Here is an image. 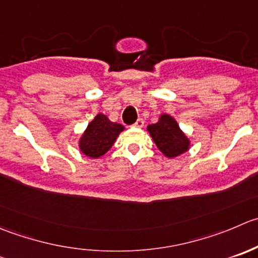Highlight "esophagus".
<instances>
[{"label": "esophagus", "mask_w": 258, "mask_h": 258, "mask_svg": "<svg viewBox=\"0 0 258 258\" xmlns=\"http://www.w3.org/2000/svg\"><path fill=\"white\" fill-rule=\"evenodd\" d=\"M134 127L135 128H142V127H144V119H137L136 123H134Z\"/></svg>", "instance_id": "esophagus-1"}]
</instances>
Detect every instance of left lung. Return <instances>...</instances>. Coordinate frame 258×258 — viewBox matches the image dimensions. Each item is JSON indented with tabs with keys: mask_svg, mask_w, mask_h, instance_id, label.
Masks as SVG:
<instances>
[{
	"mask_svg": "<svg viewBox=\"0 0 258 258\" xmlns=\"http://www.w3.org/2000/svg\"><path fill=\"white\" fill-rule=\"evenodd\" d=\"M147 132L167 159L180 156L190 149V140L180 128L176 119L167 113L160 114L156 123L149 124Z\"/></svg>",
	"mask_w": 258,
	"mask_h": 258,
	"instance_id": "left-lung-1",
	"label": "left lung"
}]
</instances>
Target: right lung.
<instances>
[{"label": "right lung", "mask_w": 258, "mask_h": 258, "mask_svg": "<svg viewBox=\"0 0 258 258\" xmlns=\"http://www.w3.org/2000/svg\"><path fill=\"white\" fill-rule=\"evenodd\" d=\"M122 131H124L123 124L112 122L106 114L98 113L82 134L78 141L79 151L92 159H99L113 146Z\"/></svg>", "instance_id": "1"}]
</instances>
